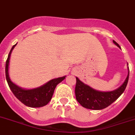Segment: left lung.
I'll list each match as a JSON object with an SVG mask.
<instances>
[{
  "label": "left lung",
  "mask_w": 135,
  "mask_h": 135,
  "mask_svg": "<svg viewBox=\"0 0 135 135\" xmlns=\"http://www.w3.org/2000/svg\"><path fill=\"white\" fill-rule=\"evenodd\" d=\"M113 42L115 45L120 48V46L115 41H113ZM128 75L124 83L118 88L109 92H102L93 89L88 85L82 82L78 77H76L77 83L75 90L76 99L82 107L86 109L100 110L106 108L115 101L124 92L129 77L128 66Z\"/></svg>",
  "instance_id": "8db88e82"
}]
</instances>
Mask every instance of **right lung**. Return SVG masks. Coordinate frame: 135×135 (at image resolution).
<instances>
[{"instance_id":"add662e5","label":"right lung","mask_w":135,"mask_h":135,"mask_svg":"<svg viewBox=\"0 0 135 135\" xmlns=\"http://www.w3.org/2000/svg\"><path fill=\"white\" fill-rule=\"evenodd\" d=\"M16 45L17 43L12 47L8 56L7 60L6 61L5 73L8 85L16 98L26 106L29 107H41L45 106L51 100L56 85L61 81H62L65 79L66 76L51 79L44 85L33 89H24L17 85L11 81L9 74L10 56Z\"/></svg>"}]
</instances>
